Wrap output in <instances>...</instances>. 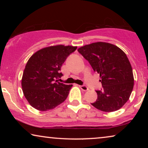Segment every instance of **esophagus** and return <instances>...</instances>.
I'll use <instances>...</instances> for the list:
<instances>
[{
	"mask_svg": "<svg viewBox=\"0 0 148 148\" xmlns=\"http://www.w3.org/2000/svg\"><path fill=\"white\" fill-rule=\"evenodd\" d=\"M79 88L82 89L83 91H88L89 90V88L85 85H83V86H79Z\"/></svg>",
	"mask_w": 148,
	"mask_h": 148,
	"instance_id": "34e87169",
	"label": "esophagus"
}]
</instances>
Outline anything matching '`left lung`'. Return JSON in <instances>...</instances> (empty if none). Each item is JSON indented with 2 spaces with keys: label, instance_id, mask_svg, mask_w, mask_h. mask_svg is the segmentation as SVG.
<instances>
[{
  "label": "left lung",
  "instance_id": "8db88e82",
  "mask_svg": "<svg viewBox=\"0 0 148 148\" xmlns=\"http://www.w3.org/2000/svg\"><path fill=\"white\" fill-rule=\"evenodd\" d=\"M77 51L100 75L102 88L96 90L98 98L92 106L103 112H114L129 100L134 79L127 56L122 50L106 42H95Z\"/></svg>",
  "mask_w": 148,
  "mask_h": 148
}]
</instances>
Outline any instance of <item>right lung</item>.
<instances>
[{
    "instance_id": "obj_1",
    "label": "right lung",
    "mask_w": 148,
    "mask_h": 148,
    "mask_svg": "<svg viewBox=\"0 0 148 148\" xmlns=\"http://www.w3.org/2000/svg\"><path fill=\"white\" fill-rule=\"evenodd\" d=\"M77 47L58 45L44 48L32 55L26 64L21 80L28 102L41 111L51 110L67 98L72 85L58 82L63 75L62 64Z\"/></svg>"
}]
</instances>
